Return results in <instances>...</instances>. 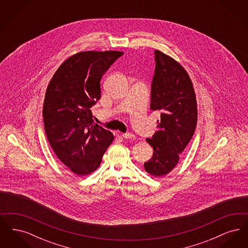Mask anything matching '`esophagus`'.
<instances>
[{"label":"esophagus","mask_w":248,"mask_h":248,"mask_svg":"<svg viewBox=\"0 0 248 248\" xmlns=\"http://www.w3.org/2000/svg\"><path fill=\"white\" fill-rule=\"evenodd\" d=\"M121 136H122L124 139H126V140H135V139H136V137H135L133 134H131V133L122 134Z\"/></svg>","instance_id":"1"}]
</instances>
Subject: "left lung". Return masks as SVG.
I'll list each match as a JSON object with an SVG mask.
<instances>
[{
	"label": "left lung",
	"mask_w": 248,
	"mask_h": 248,
	"mask_svg": "<svg viewBox=\"0 0 248 248\" xmlns=\"http://www.w3.org/2000/svg\"><path fill=\"white\" fill-rule=\"evenodd\" d=\"M155 71L152 83L151 108L161 112L157 130L147 139L153 157L144 164L156 177L171 172L191 140L197 124V103L189 74L177 60L155 50Z\"/></svg>",
	"instance_id": "8db88e82"
}]
</instances>
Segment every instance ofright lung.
Segmentation results:
<instances>
[{
  "instance_id": "right-lung-1",
  "label": "right lung",
  "mask_w": 248,
  "mask_h": 248,
  "mask_svg": "<svg viewBox=\"0 0 248 248\" xmlns=\"http://www.w3.org/2000/svg\"><path fill=\"white\" fill-rule=\"evenodd\" d=\"M121 51H84L66 59L46 92L43 116L48 141L59 160L78 176L94 172L114 140L94 124L90 108L100 99V80Z\"/></svg>"
}]
</instances>
